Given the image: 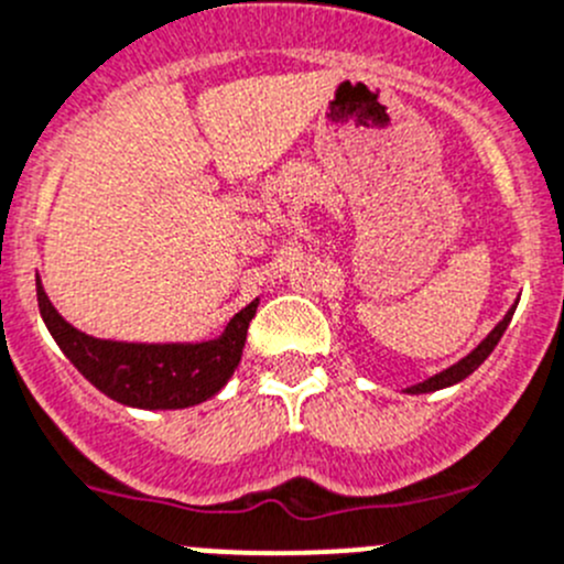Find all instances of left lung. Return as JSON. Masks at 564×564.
<instances>
[{
	"label": "left lung",
	"mask_w": 564,
	"mask_h": 564,
	"mask_svg": "<svg viewBox=\"0 0 564 564\" xmlns=\"http://www.w3.org/2000/svg\"><path fill=\"white\" fill-rule=\"evenodd\" d=\"M516 305H518V303H516ZM516 305H512V308L507 311L505 319H501L499 325H496L494 330H490L488 336H485L482 341H479L477 347H474L471 352L466 355V358L457 360V364L449 366V369L438 371V375L427 377V380H424V382H415V386L404 388V393H433V391H441V388H449V386H455V382L466 380L468 375H474V371H477L479 366L485 364V358H488V355L494 352L496 344L501 341V336H505V330H507V325H510L512 314H516Z\"/></svg>",
	"instance_id": "1"
}]
</instances>
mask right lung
Returning <instances> with one entry per match:
<instances>
[{"mask_svg":"<svg viewBox=\"0 0 564 564\" xmlns=\"http://www.w3.org/2000/svg\"><path fill=\"white\" fill-rule=\"evenodd\" d=\"M37 283V308L65 358L109 399L143 410H182L215 397L242 360L248 325L259 300L245 305L226 330L195 344H131L93 338L57 314Z\"/></svg>","mask_w":564,"mask_h":564,"instance_id":"add662e5","label":"right lung"}]
</instances>
